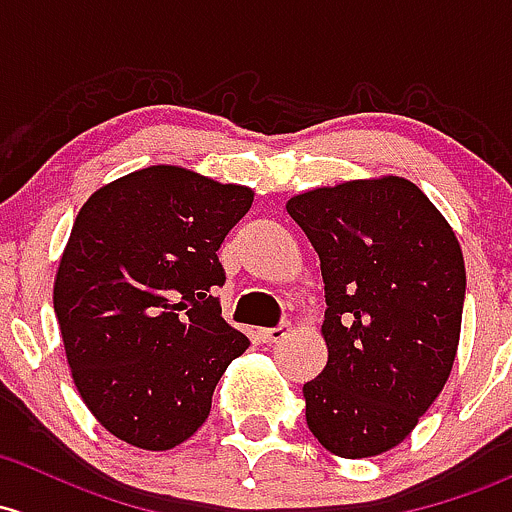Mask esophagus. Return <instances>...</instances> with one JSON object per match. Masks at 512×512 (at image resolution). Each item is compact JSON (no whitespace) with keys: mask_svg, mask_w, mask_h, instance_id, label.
<instances>
[{"mask_svg":"<svg viewBox=\"0 0 512 512\" xmlns=\"http://www.w3.org/2000/svg\"><path fill=\"white\" fill-rule=\"evenodd\" d=\"M287 336H289V326L260 328V331H257V338H260L262 343H267V346H272V343H282Z\"/></svg>","mask_w":512,"mask_h":512,"instance_id":"esophagus-1","label":"esophagus"}]
</instances>
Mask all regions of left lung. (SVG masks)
Listing matches in <instances>:
<instances>
[{"label":"left lung","instance_id":"left-lung-1","mask_svg":"<svg viewBox=\"0 0 512 512\" xmlns=\"http://www.w3.org/2000/svg\"><path fill=\"white\" fill-rule=\"evenodd\" d=\"M324 277L326 368L304 385L306 424L341 459L402 444L449 380L466 267L432 201L402 176L289 198Z\"/></svg>","mask_w":512,"mask_h":512}]
</instances>
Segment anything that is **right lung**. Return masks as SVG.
Returning <instances> with one entry per match:
<instances>
[{
	"label": "right lung",
	"mask_w": 512,
	"mask_h": 512,
	"mask_svg": "<svg viewBox=\"0 0 512 512\" xmlns=\"http://www.w3.org/2000/svg\"><path fill=\"white\" fill-rule=\"evenodd\" d=\"M255 191L147 166L85 201L58 262L53 309L73 383L112 437L166 451L198 432L250 346L220 316V242Z\"/></svg>",
	"instance_id": "right-lung-1"
}]
</instances>
